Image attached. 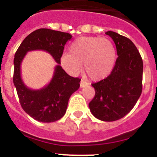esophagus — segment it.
I'll list each match as a JSON object with an SVG mask.
<instances>
[{"instance_id":"esophagus-1","label":"esophagus","mask_w":157,"mask_h":157,"mask_svg":"<svg viewBox=\"0 0 157 157\" xmlns=\"http://www.w3.org/2000/svg\"><path fill=\"white\" fill-rule=\"evenodd\" d=\"M87 85H89V83L87 82L84 81V80H81V82H80V87L81 88H83V87H85Z\"/></svg>"}]
</instances>
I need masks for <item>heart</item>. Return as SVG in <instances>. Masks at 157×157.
<instances>
[{
  "instance_id": "heart-1",
  "label": "heart",
  "mask_w": 157,
  "mask_h": 157,
  "mask_svg": "<svg viewBox=\"0 0 157 157\" xmlns=\"http://www.w3.org/2000/svg\"><path fill=\"white\" fill-rule=\"evenodd\" d=\"M68 53L60 57V64L67 71L77 75L84 69L94 81H100L112 73L116 61V49L109 39L99 37H82L76 40Z\"/></svg>"
}]
</instances>
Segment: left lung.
Here are the masks:
<instances>
[{
    "label": "left lung",
    "mask_w": 157,
    "mask_h": 157,
    "mask_svg": "<svg viewBox=\"0 0 157 157\" xmlns=\"http://www.w3.org/2000/svg\"><path fill=\"white\" fill-rule=\"evenodd\" d=\"M116 46L118 58L106 78L93 83L95 96L90 102L91 113L97 119L112 122L131 111L142 91L143 61L134 43L113 31H107Z\"/></svg>",
    "instance_id": "left-lung-1"
}]
</instances>
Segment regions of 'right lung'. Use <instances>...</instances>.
<instances>
[{
    "label": "right lung",
    "mask_w": 157,
    "mask_h": 157,
    "mask_svg": "<svg viewBox=\"0 0 157 157\" xmlns=\"http://www.w3.org/2000/svg\"><path fill=\"white\" fill-rule=\"evenodd\" d=\"M68 33L41 28L30 33L18 48L14 58L13 83L16 86L19 103L23 110L33 119L42 123H51L61 119L66 112L71 94L80 86L81 79L67 75L60 66L66 42L71 39ZM48 52L58 64L54 77L44 88L34 91L28 88L21 78L20 65L29 51Z\"/></svg>",
    "instance_id": "right-lung-1"
}]
</instances>
